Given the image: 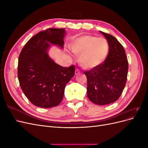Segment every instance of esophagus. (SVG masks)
I'll return each instance as SVG.
<instances>
[{
  "label": "esophagus",
  "mask_w": 148,
  "mask_h": 148,
  "mask_svg": "<svg viewBox=\"0 0 148 148\" xmlns=\"http://www.w3.org/2000/svg\"><path fill=\"white\" fill-rule=\"evenodd\" d=\"M79 73V70L78 69H76L75 70V75H78Z\"/></svg>",
  "instance_id": "34e87169"
}]
</instances>
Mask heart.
Returning <instances> with one entry per match:
<instances>
[{"mask_svg":"<svg viewBox=\"0 0 148 148\" xmlns=\"http://www.w3.org/2000/svg\"><path fill=\"white\" fill-rule=\"evenodd\" d=\"M71 51L79 56V64L84 69H92L101 64L109 52L106 39L90 35H84L74 40Z\"/></svg>","mask_w":148,"mask_h":148,"instance_id":"b5f03b06","label":"heart"}]
</instances>
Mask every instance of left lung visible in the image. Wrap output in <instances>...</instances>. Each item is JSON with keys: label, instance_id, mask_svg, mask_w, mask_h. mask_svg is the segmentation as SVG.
<instances>
[{"label": "left lung", "instance_id": "obj_1", "mask_svg": "<svg viewBox=\"0 0 148 148\" xmlns=\"http://www.w3.org/2000/svg\"><path fill=\"white\" fill-rule=\"evenodd\" d=\"M106 38L109 51L102 64L84 71L88 99L97 105L117 101L126 84L128 62L125 49L113 36L100 31Z\"/></svg>", "mask_w": 148, "mask_h": 148}]
</instances>
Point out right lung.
Wrapping results in <instances>:
<instances>
[{
  "label": "right lung",
  "instance_id": "1",
  "mask_svg": "<svg viewBox=\"0 0 148 148\" xmlns=\"http://www.w3.org/2000/svg\"><path fill=\"white\" fill-rule=\"evenodd\" d=\"M64 28L42 31L26 43L20 52L18 78L21 88L33 104L42 108L59 105L65 88L75 75V66L64 67L55 63L47 51L51 44L64 48Z\"/></svg>",
  "mask_w": 148,
  "mask_h": 148
}]
</instances>
